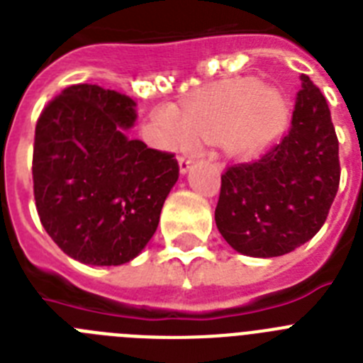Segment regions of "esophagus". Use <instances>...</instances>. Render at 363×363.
Here are the masks:
<instances>
[{
  "label": "esophagus",
  "instance_id": "1",
  "mask_svg": "<svg viewBox=\"0 0 363 363\" xmlns=\"http://www.w3.org/2000/svg\"><path fill=\"white\" fill-rule=\"evenodd\" d=\"M178 163H179V171L187 172L189 167L194 163V156H191V154H179Z\"/></svg>",
  "mask_w": 363,
  "mask_h": 363
}]
</instances>
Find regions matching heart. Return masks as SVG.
<instances>
[{
    "label": "heart",
    "mask_w": 363,
    "mask_h": 363,
    "mask_svg": "<svg viewBox=\"0 0 363 363\" xmlns=\"http://www.w3.org/2000/svg\"><path fill=\"white\" fill-rule=\"evenodd\" d=\"M285 118L287 99L278 89L262 86L256 78H240L191 99L184 118L165 114L162 120L176 145L196 136L207 142L220 140L229 152L245 154L277 136Z\"/></svg>",
    "instance_id": "1"
}]
</instances>
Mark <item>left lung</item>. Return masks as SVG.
Returning a JSON list of instances; mask_svg holds the SVG:
<instances>
[{"label": "left lung", "instance_id": "1", "mask_svg": "<svg viewBox=\"0 0 363 363\" xmlns=\"http://www.w3.org/2000/svg\"><path fill=\"white\" fill-rule=\"evenodd\" d=\"M289 133L249 162L221 174L214 220L234 251L272 258L294 251L322 229L340 185L338 138L331 111L301 76Z\"/></svg>", "mask_w": 363, "mask_h": 363}]
</instances>
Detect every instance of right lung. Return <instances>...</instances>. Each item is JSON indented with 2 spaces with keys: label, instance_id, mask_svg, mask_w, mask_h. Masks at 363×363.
<instances>
[{
  "label": "right lung",
  "instance_id": "add662e5",
  "mask_svg": "<svg viewBox=\"0 0 363 363\" xmlns=\"http://www.w3.org/2000/svg\"><path fill=\"white\" fill-rule=\"evenodd\" d=\"M134 107L129 96L79 83L50 99L38 118L32 152L38 216L56 245L82 264L136 258L178 179L174 154L127 138Z\"/></svg>",
  "mask_w": 363,
  "mask_h": 363
}]
</instances>
